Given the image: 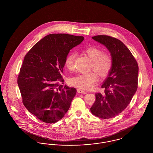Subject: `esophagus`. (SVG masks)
Masks as SVG:
<instances>
[{
	"instance_id": "esophagus-1",
	"label": "esophagus",
	"mask_w": 153,
	"mask_h": 153,
	"mask_svg": "<svg viewBox=\"0 0 153 153\" xmlns=\"http://www.w3.org/2000/svg\"><path fill=\"white\" fill-rule=\"evenodd\" d=\"M77 92L79 94H87V92L81 89H77Z\"/></svg>"
}]
</instances>
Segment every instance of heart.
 <instances>
[{
    "mask_svg": "<svg viewBox=\"0 0 153 153\" xmlns=\"http://www.w3.org/2000/svg\"><path fill=\"white\" fill-rule=\"evenodd\" d=\"M84 52L91 60L89 69L94 71L72 76L69 79V83L75 87L89 89L94 87L99 81V76L96 72L101 76L106 77L112 69L113 60L109 53L102 52L101 49L94 46L85 48ZM75 57L76 55L74 53H69L66 56L64 64L68 70L72 71L74 69Z\"/></svg>",
    "mask_w": 153,
    "mask_h": 153,
    "instance_id": "heart-1",
    "label": "heart"
}]
</instances>
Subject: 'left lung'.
I'll list each match as a JSON object with an SVG mask.
<instances>
[{
  "label": "left lung",
  "mask_w": 153,
  "mask_h": 153,
  "mask_svg": "<svg viewBox=\"0 0 153 153\" xmlns=\"http://www.w3.org/2000/svg\"><path fill=\"white\" fill-rule=\"evenodd\" d=\"M109 50L113 65L101 86L104 93L95 94L90 108L93 115L108 119L120 114L130 104L138 88V66L128 48L119 39L107 35L92 38Z\"/></svg>",
  "instance_id": "1"
}]
</instances>
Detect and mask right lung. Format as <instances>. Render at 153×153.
<instances>
[{"mask_svg": "<svg viewBox=\"0 0 153 153\" xmlns=\"http://www.w3.org/2000/svg\"><path fill=\"white\" fill-rule=\"evenodd\" d=\"M84 39L66 33L49 34L25 56L18 76L22 102L41 121L56 123L69 108L76 89L64 87L61 74L70 50Z\"/></svg>", "mask_w": 153, "mask_h": 153, "instance_id": "1", "label": "right lung"}]
</instances>
